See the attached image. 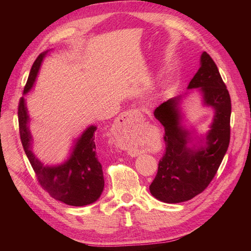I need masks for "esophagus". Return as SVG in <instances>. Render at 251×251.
Returning <instances> with one entry per match:
<instances>
[{
  "label": "esophagus",
  "mask_w": 251,
  "mask_h": 251,
  "mask_svg": "<svg viewBox=\"0 0 251 251\" xmlns=\"http://www.w3.org/2000/svg\"><path fill=\"white\" fill-rule=\"evenodd\" d=\"M142 114L138 110H128L124 113L120 114V116L118 117L116 121V126L120 128H125L127 127L128 126H131L133 121L136 118H141Z\"/></svg>",
  "instance_id": "obj_1"
}]
</instances>
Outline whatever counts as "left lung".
Listing matches in <instances>:
<instances>
[{
	"label": "left lung",
	"instance_id": "left-lung-1",
	"mask_svg": "<svg viewBox=\"0 0 251 251\" xmlns=\"http://www.w3.org/2000/svg\"><path fill=\"white\" fill-rule=\"evenodd\" d=\"M187 89L199 91L203 105L214 109V118L210 130L204 137L197 136L194 143L193 131L182 125V96L171 98L155 109L154 116L164 126L165 153L150 192L164 203L188 201L202 193L214 179L229 146L230 96L206 52L201 54L200 68Z\"/></svg>",
	"mask_w": 251,
	"mask_h": 251
}]
</instances>
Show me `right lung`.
<instances>
[{
    "mask_svg": "<svg viewBox=\"0 0 251 251\" xmlns=\"http://www.w3.org/2000/svg\"><path fill=\"white\" fill-rule=\"evenodd\" d=\"M47 50L37 56L29 73L24 95L32 89ZM19 126L21 141L37 180L45 191L60 202L72 206H85L100 199L103 191L102 166L98 160L95 147L96 126H88L74 140L69 158L57 165H44L32 151V136L29 128L30 118L23 96L19 103Z\"/></svg>",
    "mask_w": 251,
    "mask_h": 251,
    "instance_id": "obj_1",
    "label": "right lung"
}]
</instances>
